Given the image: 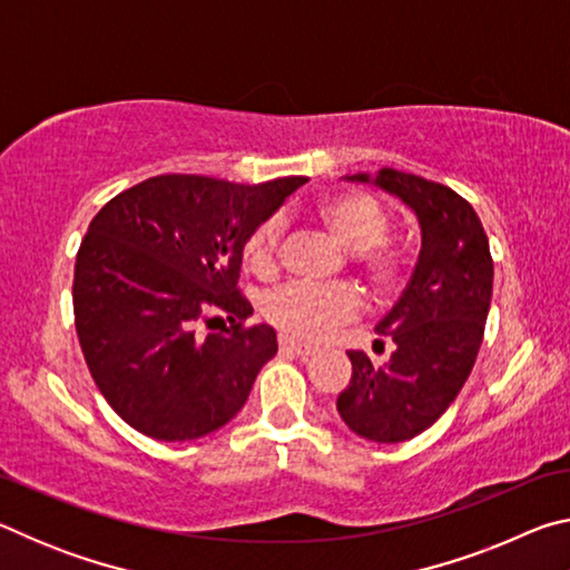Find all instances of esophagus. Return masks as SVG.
Masks as SVG:
<instances>
[{
    "instance_id": "1",
    "label": "esophagus",
    "mask_w": 570,
    "mask_h": 570,
    "mask_svg": "<svg viewBox=\"0 0 570 570\" xmlns=\"http://www.w3.org/2000/svg\"><path fill=\"white\" fill-rule=\"evenodd\" d=\"M278 346H282L284 352H292L296 356H312V354H316V346L304 344V342H296L294 336H286V334L278 336Z\"/></svg>"
}]
</instances>
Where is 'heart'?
<instances>
[{
    "instance_id": "b5f03b06",
    "label": "heart",
    "mask_w": 570,
    "mask_h": 570,
    "mask_svg": "<svg viewBox=\"0 0 570 570\" xmlns=\"http://www.w3.org/2000/svg\"><path fill=\"white\" fill-rule=\"evenodd\" d=\"M320 214L342 244L360 250L366 272L377 282H387L397 268V256L384 244L390 230V214L377 198L366 193H342L324 200ZM284 220L272 216L250 230L244 244V262L256 276H272L278 264ZM262 314L268 324L284 334L302 340H322L336 326L360 314V294L346 284H312V282H284L264 292Z\"/></svg>"
}]
</instances>
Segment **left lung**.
I'll return each instance as SVG.
<instances>
[{
    "instance_id": "obj_1",
    "label": "left lung",
    "mask_w": 570,
    "mask_h": 570,
    "mask_svg": "<svg viewBox=\"0 0 570 570\" xmlns=\"http://www.w3.org/2000/svg\"><path fill=\"white\" fill-rule=\"evenodd\" d=\"M346 180L400 198L422 234L410 284L377 324L394 342L392 356L374 366L364 352H346L352 380L336 397L360 438L404 442L435 424L470 377L493 296V258L478 214L452 188L394 168Z\"/></svg>"
}]
</instances>
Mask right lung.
<instances>
[{"instance_id": "1", "label": "right lung", "mask_w": 570, "mask_h": 570, "mask_svg": "<svg viewBox=\"0 0 570 570\" xmlns=\"http://www.w3.org/2000/svg\"><path fill=\"white\" fill-rule=\"evenodd\" d=\"M306 178L244 186L206 176H156L92 218L77 250L72 304L85 362L102 397L142 435L183 442L234 420L276 354L268 324L238 292L250 230ZM226 313L232 330H195Z\"/></svg>"}]
</instances>
